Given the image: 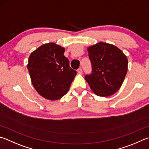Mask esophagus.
Here are the masks:
<instances>
[{
  "label": "esophagus",
  "mask_w": 149,
  "mask_h": 149,
  "mask_svg": "<svg viewBox=\"0 0 149 149\" xmlns=\"http://www.w3.org/2000/svg\"><path fill=\"white\" fill-rule=\"evenodd\" d=\"M82 72H83L82 69L81 68H79L77 70V73H78V74H81Z\"/></svg>",
  "instance_id": "34e87169"
}]
</instances>
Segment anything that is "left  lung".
<instances>
[{"mask_svg": "<svg viewBox=\"0 0 149 149\" xmlns=\"http://www.w3.org/2000/svg\"><path fill=\"white\" fill-rule=\"evenodd\" d=\"M92 73L85 79L94 94L109 96L123 84L128 71V59L120 49L112 44L100 42L88 47Z\"/></svg>", "mask_w": 149, "mask_h": 149, "instance_id": "8db88e82", "label": "left lung"}]
</instances>
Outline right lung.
I'll return each instance as SVG.
<instances>
[{"label": "right lung", "mask_w": 149, "mask_h": 149, "mask_svg": "<svg viewBox=\"0 0 149 149\" xmlns=\"http://www.w3.org/2000/svg\"><path fill=\"white\" fill-rule=\"evenodd\" d=\"M64 47L54 43L41 45L29 58L27 68L32 85L40 95L56 100L68 91L77 72L69 65Z\"/></svg>", "instance_id": "right-lung-1"}]
</instances>
